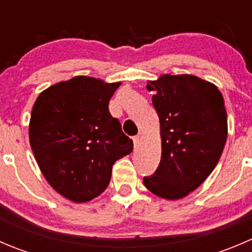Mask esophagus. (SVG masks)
<instances>
[{"instance_id":"obj_1","label":"esophagus","mask_w":252,"mask_h":252,"mask_svg":"<svg viewBox=\"0 0 252 252\" xmlns=\"http://www.w3.org/2000/svg\"><path fill=\"white\" fill-rule=\"evenodd\" d=\"M140 140H141V135H136V136H134L133 138V141H134V145H138L139 142H140Z\"/></svg>"}]
</instances>
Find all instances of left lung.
Here are the masks:
<instances>
[{
  "instance_id": "left-lung-1",
  "label": "left lung",
  "mask_w": 252,
  "mask_h": 252,
  "mask_svg": "<svg viewBox=\"0 0 252 252\" xmlns=\"http://www.w3.org/2000/svg\"><path fill=\"white\" fill-rule=\"evenodd\" d=\"M159 118V166L144 184L152 194L178 200L205 182L220 158L228 134L224 100L215 84L190 74L149 81Z\"/></svg>"
}]
</instances>
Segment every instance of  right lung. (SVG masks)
<instances>
[{
  "label": "right lung",
  "instance_id": "obj_1",
  "mask_svg": "<svg viewBox=\"0 0 252 252\" xmlns=\"http://www.w3.org/2000/svg\"><path fill=\"white\" fill-rule=\"evenodd\" d=\"M119 85L78 75L35 101L30 146L48 184L70 201H90L105 191L114 162L133 151V140L108 111Z\"/></svg>",
  "mask_w": 252,
  "mask_h": 252
}]
</instances>
